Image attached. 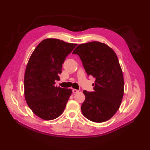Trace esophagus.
Wrapping results in <instances>:
<instances>
[{
  "label": "esophagus",
  "instance_id": "esophagus-1",
  "mask_svg": "<svg viewBox=\"0 0 150 150\" xmlns=\"http://www.w3.org/2000/svg\"><path fill=\"white\" fill-rule=\"evenodd\" d=\"M72 91H73V93H78L79 91L78 90H76V89H73Z\"/></svg>",
  "mask_w": 150,
  "mask_h": 150
}]
</instances>
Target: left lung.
Listing matches in <instances>:
<instances>
[{
    "label": "left lung",
    "instance_id": "1",
    "mask_svg": "<svg viewBox=\"0 0 150 150\" xmlns=\"http://www.w3.org/2000/svg\"><path fill=\"white\" fill-rule=\"evenodd\" d=\"M73 53L80 57L87 75L95 78L94 91H83L82 114L95 122L108 120L119 110L124 95V77L116 53L97 41L79 44Z\"/></svg>",
    "mask_w": 150,
    "mask_h": 150
}]
</instances>
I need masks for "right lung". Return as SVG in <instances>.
I'll return each instance as SVG.
<instances>
[{
  "label": "right lung",
  "instance_id": "1",
  "mask_svg": "<svg viewBox=\"0 0 150 150\" xmlns=\"http://www.w3.org/2000/svg\"><path fill=\"white\" fill-rule=\"evenodd\" d=\"M57 39H44L31 54L24 73V97L31 111L40 119L50 120L64 110L71 89L55 86L60 80L66 57L77 46Z\"/></svg>",
  "mask_w": 150,
  "mask_h": 150
}]
</instances>
